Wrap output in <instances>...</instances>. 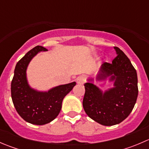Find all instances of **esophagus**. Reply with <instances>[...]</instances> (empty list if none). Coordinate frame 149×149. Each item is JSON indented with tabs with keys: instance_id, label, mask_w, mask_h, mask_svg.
<instances>
[{
	"instance_id": "esophagus-1",
	"label": "esophagus",
	"mask_w": 149,
	"mask_h": 149,
	"mask_svg": "<svg viewBox=\"0 0 149 149\" xmlns=\"http://www.w3.org/2000/svg\"><path fill=\"white\" fill-rule=\"evenodd\" d=\"M84 81H85V78L84 76H79L76 79V82L78 84H83Z\"/></svg>"
}]
</instances>
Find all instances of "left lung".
Masks as SVG:
<instances>
[{"label": "left lung", "mask_w": 149, "mask_h": 149, "mask_svg": "<svg viewBox=\"0 0 149 149\" xmlns=\"http://www.w3.org/2000/svg\"><path fill=\"white\" fill-rule=\"evenodd\" d=\"M114 49L117 57L112 63H103L96 77L99 81L108 80L113 87L102 91L93 84L94 78L87 79L84 84V111L93 120L105 126L115 125L126 119L139 94L136 69L120 48L114 47Z\"/></svg>", "instance_id": "1"}]
</instances>
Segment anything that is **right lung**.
Returning a JSON list of instances; mask_svg holds the SVG:
<instances>
[{
  "label": "right lung",
  "instance_id": "obj_1",
  "mask_svg": "<svg viewBox=\"0 0 149 149\" xmlns=\"http://www.w3.org/2000/svg\"><path fill=\"white\" fill-rule=\"evenodd\" d=\"M47 50L42 46L35 47L16 63L10 88L12 101L18 114L27 123L37 125L47 124L57 118L64 97L76 84L74 81L59 85L45 91L30 86L26 76L29 64L39 52Z\"/></svg>",
  "mask_w": 149,
  "mask_h": 149
}]
</instances>
